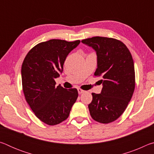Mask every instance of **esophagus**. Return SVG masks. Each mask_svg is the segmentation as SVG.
<instances>
[{
    "instance_id": "obj_1",
    "label": "esophagus",
    "mask_w": 154,
    "mask_h": 154,
    "mask_svg": "<svg viewBox=\"0 0 154 154\" xmlns=\"http://www.w3.org/2000/svg\"><path fill=\"white\" fill-rule=\"evenodd\" d=\"M77 90H78V93H79V94H83V92H85V91H84V90H82V89H81V88H78V89H77Z\"/></svg>"
}]
</instances>
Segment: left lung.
<instances>
[{"instance_id": "obj_1", "label": "left lung", "mask_w": 154, "mask_h": 154, "mask_svg": "<svg viewBox=\"0 0 154 154\" xmlns=\"http://www.w3.org/2000/svg\"><path fill=\"white\" fill-rule=\"evenodd\" d=\"M82 42L95 50L94 75L102 78L100 94H92V103L88 105L90 116L100 123H111L124 113L133 94L135 73L132 55L122 41L115 38L94 36Z\"/></svg>"}]
</instances>
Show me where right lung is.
I'll use <instances>...</instances> for the list:
<instances>
[{
  "instance_id": "1",
  "label": "right lung",
  "mask_w": 154,
  "mask_h": 154,
  "mask_svg": "<svg viewBox=\"0 0 154 154\" xmlns=\"http://www.w3.org/2000/svg\"><path fill=\"white\" fill-rule=\"evenodd\" d=\"M80 41L51 39L37 44L25 57L22 66V88L35 116L50 126L68 118L78 97L76 88L56 86L55 79L63 71L65 60Z\"/></svg>"
}]
</instances>
